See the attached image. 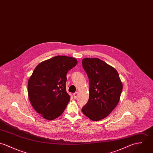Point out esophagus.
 Here are the masks:
<instances>
[{
	"mask_svg": "<svg viewBox=\"0 0 153 153\" xmlns=\"http://www.w3.org/2000/svg\"><path fill=\"white\" fill-rule=\"evenodd\" d=\"M78 94H79V93L77 91V92H76V93H74V94H73V97H74V99H77V96H78Z\"/></svg>",
	"mask_w": 153,
	"mask_h": 153,
	"instance_id": "esophagus-1",
	"label": "esophagus"
}]
</instances>
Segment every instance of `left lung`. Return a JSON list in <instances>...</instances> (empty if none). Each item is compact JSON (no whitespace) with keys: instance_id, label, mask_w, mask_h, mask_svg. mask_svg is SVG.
Masks as SVG:
<instances>
[{"instance_id":"left-lung-1","label":"left lung","mask_w":153,"mask_h":153,"mask_svg":"<svg viewBox=\"0 0 153 153\" xmlns=\"http://www.w3.org/2000/svg\"><path fill=\"white\" fill-rule=\"evenodd\" d=\"M82 65L89 79V99L82 110L88 119L99 121L117 105L123 84L117 71L98 58H85Z\"/></svg>"}]
</instances>
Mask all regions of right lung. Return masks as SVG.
<instances>
[{"label":"right lung","mask_w":153,"mask_h":153,"mask_svg":"<svg viewBox=\"0 0 153 153\" xmlns=\"http://www.w3.org/2000/svg\"><path fill=\"white\" fill-rule=\"evenodd\" d=\"M77 63L74 57L56 56L34 68L28 80V97L35 111L44 119H57L66 108L70 99L66 74Z\"/></svg>","instance_id":"1"}]
</instances>
